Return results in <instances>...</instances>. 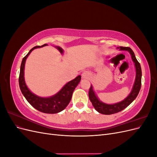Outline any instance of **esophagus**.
Segmentation results:
<instances>
[{"instance_id": "obj_1", "label": "esophagus", "mask_w": 157, "mask_h": 157, "mask_svg": "<svg viewBox=\"0 0 157 157\" xmlns=\"http://www.w3.org/2000/svg\"><path fill=\"white\" fill-rule=\"evenodd\" d=\"M90 77V73L88 71H85L82 74V78L83 79H88Z\"/></svg>"}]
</instances>
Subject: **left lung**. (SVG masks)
Here are the masks:
<instances>
[{"mask_svg": "<svg viewBox=\"0 0 157 157\" xmlns=\"http://www.w3.org/2000/svg\"><path fill=\"white\" fill-rule=\"evenodd\" d=\"M117 49L119 50L128 51L131 55L132 61H134L135 67H136V78L135 81L133 85V88L130 94L124 99L120 102H118L114 104H107L99 100L96 93L94 92L92 85H91L89 90V98L90 101L92 102L94 107L99 113L103 114V115H111V114L117 113L122 111L127 107L134 100L138 95L141 86V69L140 63L137 61L134 52L129 48V47H117Z\"/></svg>", "mask_w": 157, "mask_h": 157, "instance_id": "obj_1", "label": "left lung"}]
</instances>
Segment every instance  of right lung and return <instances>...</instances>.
I'll list each match as a JSON object with an SVG mask.
<instances>
[{
	"instance_id": "add662e5",
	"label": "right lung",
	"mask_w": 157,
	"mask_h": 157,
	"mask_svg": "<svg viewBox=\"0 0 157 157\" xmlns=\"http://www.w3.org/2000/svg\"><path fill=\"white\" fill-rule=\"evenodd\" d=\"M47 44H45L41 46H36L33 47L32 49L30 50L29 53L23 58L20 67V77H19V85H20L21 93L27 99V101L36 110L44 113L54 114L63 111L68 105L71 98H72L73 91L80 81L81 76L78 75V77L73 80L68 82L64 85V86L58 93L48 98H42L38 96L35 94L32 93L27 86L25 82L24 69L25 61L27 57L29 56L33 50L38 48H41V47L45 46ZM56 48L60 52L61 54L63 53V50L61 47L56 46Z\"/></svg>"
}]
</instances>
